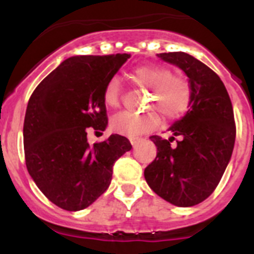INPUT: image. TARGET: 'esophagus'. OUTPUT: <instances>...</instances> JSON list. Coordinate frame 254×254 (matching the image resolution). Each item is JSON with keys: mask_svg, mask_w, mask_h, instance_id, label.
I'll return each instance as SVG.
<instances>
[{"mask_svg": "<svg viewBox=\"0 0 254 254\" xmlns=\"http://www.w3.org/2000/svg\"><path fill=\"white\" fill-rule=\"evenodd\" d=\"M140 140H141V137H129V142H131L132 145H136V143H137Z\"/></svg>", "mask_w": 254, "mask_h": 254, "instance_id": "1", "label": "esophagus"}]
</instances>
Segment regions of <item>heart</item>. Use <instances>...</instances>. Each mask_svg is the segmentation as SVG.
Listing matches in <instances>:
<instances>
[{"instance_id":"obj_1","label":"heart","mask_w":254,"mask_h":254,"mask_svg":"<svg viewBox=\"0 0 254 254\" xmlns=\"http://www.w3.org/2000/svg\"><path fill=\"white\" fill-rule=\"evenodd\" d=\"M131 77L141 87L150 89L146 107L155 109L164 121H176L185 116L193 102V85L185 76H174L172 69L163 64H142L132 69ZM120 78L113 76L108 80L103 91V100L109 108H117L121 103ZM149 111L133 113L120 112L111 120L114 132L136 137L152 131L159 126L158 113Z\"/></svg>"}]
</instances>
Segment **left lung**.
I'll use <instances>...</instances> for the list:
<instances>
[{
	"label": "left lung",
	"mask_w": 254,
	"mask_h": 254,
	"mask_svg": "<svg viewBox=\"0 0 254 254\" xmlns=\"http://www.w3.org/2000/svg\"><path fill=\"white\" fill-rule=\"evenodd\" d=\"M158 57L185 71L193 85V102L187 114L169 128V140L150 137L158 154L143 174L158 196L179 207H190L214 192L228 167L237 133L234 112L225 85L201 61L185 52Z\"/></svg>",
	"instance_id": "8db88e82"
}]
</instances>
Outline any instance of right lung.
<instances>
[{
  "instance_id": "right-lung-1",
  "label": "right lung",
  "mask_w": 254,
  "mask_h": 254,
  "mask_svg": "<svg viewBox=\"0 0 254 254\" xmlns=\"http://www.w3.org/2000/svg\"><path fill=\"white\" fill-rule=\"evenodd\" d=\"M129 55L76 56L64 61L31 94L24 121L28 172L44 196L66 211L84 210L108 190L113 165L132 149L111 134L89 145L87 132L108 125L103 91Z\"/></svg>"
}]
</instances>
